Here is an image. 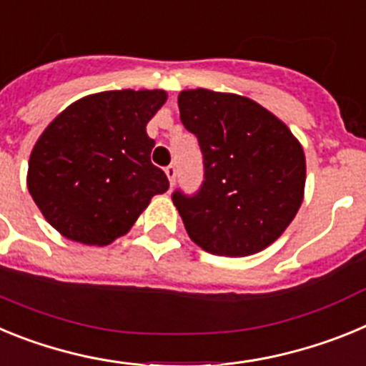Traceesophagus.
I'll list each match as a JSON object with an SVG mask.
<instances>
[{"label":"esophagus","mask_w":366,"mask_h":366,"mask_svg":"<svg viewBox=\"0 0 366 366\" xmlns=\"http://www.w3.org/2000/svg\"><path fill=\"white\" fill-rule=\"evenodd\" d=\"M164 174H167L168 181H170V185H174V183H176V176H177L176 164H168V167L164 168Z\"/></svg>","instance_id":"1"}]
</instances>
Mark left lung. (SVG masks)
I'll list each match as a JSON object with an SVG mask.
<instances>
[{
	"label": "left lung",
	"instance_id": "8db88e82",
	"mask_svg": "<svg viewBox=\"0 0 366 366\" xmlns=\"http://www.w3.org/2000/svg\"><path fill=\"white\" fill-rule=\"evenodd\" d=\"M177 104L203 155L198 192L172 194L189 236L219 257L266 249L302 203V147L282 121L245 97L189 89Z\"/></svg>",
	"mask_w": 366,
	"mask_h": 366
}]
</instances>
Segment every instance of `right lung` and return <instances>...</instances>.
I'll return each instance as SVG.
<instances>
[{"label":"right lung","instance_id":"obj_1","mask_svg":"<svg viewBox=\"0 0 366 366\" xmlns=\"http://www.w3.org/2000/svg\"><path fill=\"white\" fill-rule=\"evenodd\" d=\"M161 89L104 92L64 109L40 135L27 187L45 219L66 238L108 245L130 231L168 177L150 161L147 124Z\"/></svg>","mask_w":366,"mask_h":366}]
</instances>
